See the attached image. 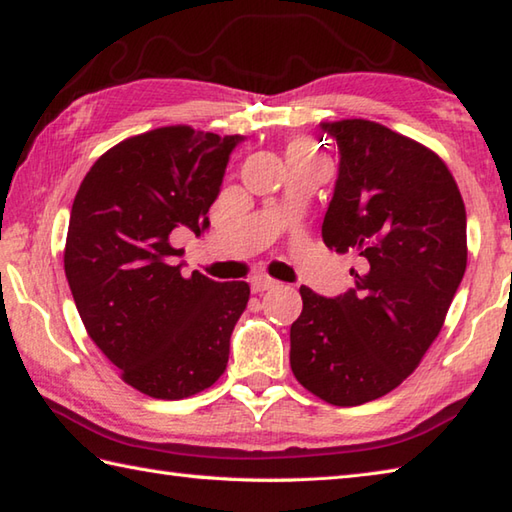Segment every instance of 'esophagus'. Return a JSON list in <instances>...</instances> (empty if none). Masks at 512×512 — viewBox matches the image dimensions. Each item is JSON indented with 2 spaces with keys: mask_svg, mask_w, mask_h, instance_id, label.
<instances>
[{
  "mask_svg": "<svg viewBox=\"0 0 512 512\" xmlns=\"http://www.w3.org/2000/svg\"><path fill=\"white\" fill-rule=\"evenodd\" d=\"M250 288H253V292H266V290L277 288V281L270 279L264 273H257V275L250 277Z\"/></svg>",
  "mask_w": 512,
  "mask_h": 512,
  "instance_id": "esophagus-1",
  "label": "esophagus"
}]
</instances>
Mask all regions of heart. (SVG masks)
<instances>
[{
	"mask_svg": "<svg viewBox=\"0 0 512 512\" xmlns=\"http://www.w3.org/2000/svg\"><path fill=\"white\" fill-rule=\"evenodd\" d=\"M306 154H308V145L303 143V140H295V143H290V147H288L290 158H303Z\"/></svg>",
	"mask_w": 512,
	"mask_h": 512,
	"instance_id": "obj_1",
	"label": "heart"
}]
</instances>
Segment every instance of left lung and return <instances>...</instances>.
<instances>
[{
  "instance_id": "obj_1",
  "label": "left lung",
  "mask_w": 512,
  "mask_h": 512,
  "mask_svg": "<svg viewBox=\"0 0 512 512\" xmlns=\"http://www.w3.org/2000/svg\"><path fill=\"white\" fill-rule=\"evenodd\" d=\"M339 151L323 242L356 253L354 288L301 286L290 367L336 407L389 394L436 341L466 270V211L447 165L416 140L352 118L321 123Z\"/></svg>"
}]
</instances>
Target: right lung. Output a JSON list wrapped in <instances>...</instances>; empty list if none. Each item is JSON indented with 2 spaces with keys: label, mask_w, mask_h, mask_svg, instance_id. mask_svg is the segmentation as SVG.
<instances>
[{
  "label": "right lung",
  "mask_w": 512,
  "mask_h": 512,
  "mask_svg": "<svg viewBox=\"0 0 512 512\" xmlns=\"http://www.w3.org/2000/svg\"><path fill=\"white\" fill-rule=\"evenodd\" d=\"M244 136L160 127L94 162L76 193L65 277L76 310L127 385L160 400L189 398L222 376L246 310V281L182 275L176 228L200 237Z\"/></svg>",
  "instance_id": "add662e5"
}]
</instances>
